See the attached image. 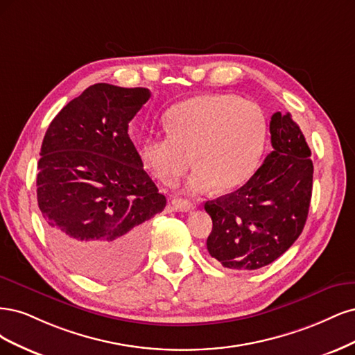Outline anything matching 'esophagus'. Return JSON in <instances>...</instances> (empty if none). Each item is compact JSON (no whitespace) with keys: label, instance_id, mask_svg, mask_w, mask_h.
<instances>
[{"label":"esophagus","instance_id":"obj_1","mask_svg":"<svg viewBox=\"0 0 355 355\" xmlns=\"http://www.w3.org/2000/svg\"><path fill=\"white\" fill-rule=\"evenodd\" d=\"M196 208V205L187 199H174L173 200V209L175 212H189Z\"/></svg>","mask_w":355,"mask_h":355}]
</instances>
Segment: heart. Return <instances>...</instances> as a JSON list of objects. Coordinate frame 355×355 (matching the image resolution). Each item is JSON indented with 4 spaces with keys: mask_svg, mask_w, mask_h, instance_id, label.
Instances as JSON below:
<instances>
[{
    "mask_svg": "<svg viewBox=\"0 0 355 355\" xmlns=\"http://www.w3.org/2000/svg\"><path fill=\"white\" fill-rule=\"evenodd\" d=\"M165 125L166 134L143 141V162L166 186H174L193 164L196 171L189 180L193 193L214 186L220 193L242 187L255 174L266 150L264 110L236 94L189 98L166 113Z\"/></svg>",
    "mask_w": 355,
    "mask_h": 355,
    "instance_id": "obj_1",
    "label": "heart"
}]
</instances>
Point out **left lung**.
Here are the masks:
<instances>
[{"mask_svg":"<svg viewBox=\"0 0 355 355\" xmlns=\"http://www.w3.org/2000/svg\"><path fill=\"white\" fill-rule=\"evenodd\" d=\"M270 134L272 150L246 184L205 203L212 218L208 252L225 268L266 267L304 230L313 191L311 150L291 113H274Z\"/></svg>","mask_w":355,"mask_h":355,"instance_id":"1","label":"left lung"}]
</instances>
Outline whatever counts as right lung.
<instances>
[{"label": "right lung", "mask_w": 355, "mask_h": 355, "mask_svg": "<svg viewBox=\"0 0 355 355\" xmlns=\"http://www.w3.org/2000/svg\"><path fill=\"white\" fill-rule=\"evenodd\" d=\"M150 96L141 87L94 84L57 113L44 135L38 207L57 255L91 279L115 280L135 270L147 221L166 205L128 135Z\"/></svg>", "instance_id": "right-lung-1"}]
</instances>
